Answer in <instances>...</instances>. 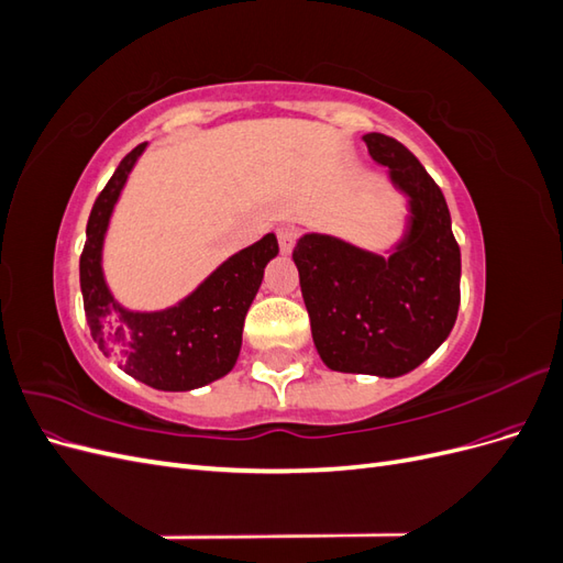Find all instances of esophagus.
<instances>
[{
  "label": "esophagus",
  "mask_w": 563,
  "mask_h": 563,
  "mask_svg": "<svg viewBox=\"0 0 563 563\" xmlns=\"http://www.w3.org/2000/svg\"><path fill=\"white\" fill-rule=\"evenodd\" d=\"M298 234H300V230L294 223H286V225L277 228V240H279V246H282L284 253H288V251L294 249Z\"/></svg>",
  "instance_id": "34e87169"
}]
</instances>
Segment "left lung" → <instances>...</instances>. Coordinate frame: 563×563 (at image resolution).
Masks as SVG:
<instances>
[{"mask_svg":"<svg viewBox=\"0 0 563 563\" xmlns=\"http://www.w3.org/2000/svg\"><path fill=\"white\" fill-rule=\"evenodd\" d=\"M371 157L411 203V225L389 258L327 234L294 249L321 362L343 373L397 378L449 338L460 305V246L439 185L399 141L366 133Z\"/></svg>","mask_w":563,"mask_h":563,"instance_id":"1","label":"left lung"}]
</instances>
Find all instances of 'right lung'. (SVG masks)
<instances>
[{
    "label": "right lung",
    "mask_w": 563,
    "mask_h": 563,
    "mask_svg": "<svg viewBox=\"0 0 563 563\" xmlns=\"http://www.w3.org/2000/svg\"><path fill=\"white\" fill-rule=\"evenodd\" d=\"M147 143L133 147L98 195L87 244L79 258L84 312L91 335L129 376L155 389L185 391L209 385L232 371L242 347L244 319L258 294L265 265L279 253L275 234L234 253L195 294L162 312H131L103 279L100 251L114 201Z\"/></svg>",
    "instance_id": "add662e5"
}]
</instances>
